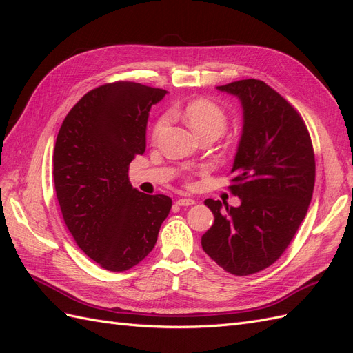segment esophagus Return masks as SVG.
Listing matches in <instances>:
<instances>
[{"label": "esophagus", "instance_id": "obj_1", "mask_svg": "<svg viewBox=\"0 0 353 353\" xmlns=\"http://www.w3.org/2000/svg\"><path fill=\"white\" fill-rule=\"evenodd\" d=\"M194 203H196V201H194L193 199H178V200H176V205H178V206H183V208L193 206Z\"/></svg>", "mask_w": 353, "mask_h": 353}]
</instances>
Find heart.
Wrapping results in <instances>:
<instances>
[{
	"label": "heart",
	"mask_w": 353,
	"mask_h": 353,
	"mask_svg": "<svg viewBox=\"0 0 353 353\" xmlns=\"http://www.w3.org/2000/svg\"><path fill=\"white\" fill-rule=\"evenodd\" d=\"M183 116L188 126L196 132V135L213 134L219 137L227 126V113L219 104L206 99H199L190 101L183 112ZM169 123V116H160L153 128V137L162 134Z\"/></svg>",
	"instance_id": "heart-1"
}]
</instances>
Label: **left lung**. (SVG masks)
<instances>
[{
  "label": "left lung",
  "mask_w": 353,
  "mask_h": 353,
  "mask_svg": "<svg viewBox=\"0 0 353 353\" xmlns=\"http://www.w3.org/2000/svg\"><path fill=\"white\" fill-rule=\"evenodd\" d=\"M218 91L241 104V137L234 156L232 194L240 206L206 199L215 222L201 248L223 270L250 275L268 268L290 244L311 203L315 157L311 137L293 105L258 79Z\"/></svg>",
  "instance_id": "8db88e82"
}]
</instances>
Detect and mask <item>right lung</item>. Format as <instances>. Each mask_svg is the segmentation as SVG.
<instances>
[{
  "label": "right lung",
  "mask_w": 353,
  "mask_h": 353,
  "mask_svg": "<svg viewBox=\"0 0 353 353\" xmlns=\"http://www.w3.org/2000/svg\"><path fill=\"white\" fill-rule=\"evenodd\" d=\"M168 91L135 82L87 92L63 121L52 176L63 219L82 252L104 270H131L150 253L172 200L148 196L128 178L145 150L152 105Z\"/></svg>",
  "instance_id": "1"
}]
</instances>
